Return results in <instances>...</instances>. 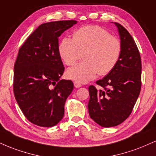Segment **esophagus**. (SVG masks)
I'll list each match as a JSON object with an SVG mask.
<instances>
[{
    "label": "esophagus",
    "instance_id": "34e87169",
    "mask_svg": "<svg viewBox=\"0 0 156 156\" xmlns=\"http://www.w3.org/2000/svg\"><path fill=\"white\" fill-rule=\"evenodd\" d=\"M74 87H76V88H79V87H81V84L79 83H78V82L75 81L74 82Z\"/></svg>",
    "mask_w": 156,
    "mask_h": 156
}]
</instances>
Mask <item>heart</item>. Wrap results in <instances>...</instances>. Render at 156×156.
I'll return each mask as SVG.
<instances>
[{
  "instance_id": "1",
  "label": "heart",
  "mask_w": 156,
  "mask_h": 156,
  "mask_svg": "<svg viewBox=\"0 0 156 156\" xmlns=\"http://www.w3.org/2000/svg\"><path fill=\"white\" fill-rule=\"evenodd\" d=\"M58 52L67 66L81 58L84 61L69 68L67 76L80 83L94 79L97 74L110 73L120 58L122 44L119 39L98 26L80 28L73 33V39L65 37L61 40Z\"/></svg>"
}]
</instances>
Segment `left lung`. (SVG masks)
I'll return each mask as SVG.
<instances>
[{
	"instance_id": "1",
	"label": "left lung",
	"mask_w": 156,
	"mask_h": 156,
	"mask_svg": "<svg viewBox=\"0 0 156 156\" xmlns=\"http://www.w3.org/2000/svg\"><path fill=\"white\" fill-rule=\"evenodd\" d=\"M122 44L120 58L114 69L89 86L88 110L90 117L104 128L117 126L131 114L141 87V61L135 41L119 23H114Z\"/></svg>"
}]
</instances>
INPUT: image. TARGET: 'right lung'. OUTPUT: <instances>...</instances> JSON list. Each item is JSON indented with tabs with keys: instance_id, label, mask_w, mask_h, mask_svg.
<instances>
[{
	"instance_id": "obj_1",
	"label": "right lung",
	"mask_w": 156,
	"mask_h": 156,
	"mask_svg": "<svg viewBox=\"0 0 156 156\" xmlns=\"http://www.w3.org/2000/svg\"><path fill=\"white\" fill-rule=\"evenodd\" d=\"M76 20L40 25L20 48L14 67V94L25 117L40 127H53L64 117V104L73 90L70 80H60L64 67L58 37Z\"/></svg>"
}]
</instances>
